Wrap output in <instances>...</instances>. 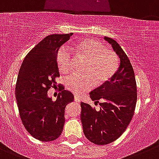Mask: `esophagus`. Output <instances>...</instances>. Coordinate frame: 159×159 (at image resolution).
I'll use <instances>...</instances> for the list:
<instances>
[{"label": "esophagus", "mask_w": 159, "mask_h": 159, "mask_svg": "<svg viewBox=\"0 0 159 159\" xmlns=\"http://www.w3.org/2000/svg\"><path fill=\"white\" fill-rule=\"evenodd\" d=\"M74 100H75V102H77V103H80V98L77 96H75V98H74Z\"/></svg>", "instance_id": "1"}]
</instances>
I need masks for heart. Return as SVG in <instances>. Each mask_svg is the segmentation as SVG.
<instances>
[{
  "mask_svg": "<svg viewBox=\"0 0 159 159\" xmlns=\"http://www.w3.org/2000/svg\"><path fill=\"white\" fill-rule=\"evenodd\" d=\"M78 57L87 59L84 74H72L66 80L67 88L76 95L90 90L94 84L101 85L114 75L119 66L118 57L112 51L98 40L86 38L75 45ZM74 57L66 47L60 48L57 54V64L60 72L67 74L72 70Z\"/></svg>",
  "mask_w": 159,
  "mask_h": 159,
  "instance_id": "obj_1",
  "label": "heart"
}]
</instances>
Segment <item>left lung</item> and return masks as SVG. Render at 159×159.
<instances>
[{
    "label": "left lung",
    "instance_id": "obj_1",
    "mask_svg": "<svg viewBox=\"0 0 159 159\" xmlns=\"http://www.w3.org/2000/svg\"><path fill=\"white\" fill-rule=\"evenodd\" d=\"M119 56L120 65L109 81L92 90L90 97L99 111L81 102V122L85 137L95 144H108L119 138L132 119L137 102V84L129 59L119 43L104 37Z\"/></svg>",
    "mask_w": 159,
    "mask_h": 159
}]
</instances>
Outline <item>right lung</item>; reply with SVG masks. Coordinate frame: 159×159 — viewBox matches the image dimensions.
<instances>
[{"mask_svg":"<svg viewBox=\"0 0 159 159\" xmlns=\"http://www.w3.org/2000/svg\"><path fill=\"white\" fill-rule=\"evenodd\" d=\"M72 34L46 37L27 54L19 69L16 87L19 116L30 135L41 141L59 137L66 121L65 108L74 100L73 94L63 87L55 101L48 96V90L56 87V79L60 76L58 49Z\"/></svg>","mask_w":159,"mask_h":159,"instance_id":"right-lung-1","label":"right lung"}]
</instances>
